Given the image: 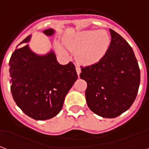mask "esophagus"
Returning a JSON list of instances; mask_svg holds the SVG:
<instances>
[{
  "instance_id": "1",
  "label": "esophagus",
  "mask_w": 149,
  "mask_h": 149,
  "mask_svg": "<svg viewBox=\"0 0 149 149\" xmlns=\"http://www.w3.org/2000/svg\"><path fill=\"white\" fill-rule=\"evenodd\" d=\"M76 71H77V74H78V75H79L81 73V68L78 65H76Z\"/></svg>"
}]
</instances>
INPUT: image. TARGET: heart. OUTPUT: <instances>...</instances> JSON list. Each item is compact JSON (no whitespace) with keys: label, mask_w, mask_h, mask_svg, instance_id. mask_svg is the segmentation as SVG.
Masks as SVG:
<instances>
[{"label":"heart","mask_w":149,"mask_h":149,"mask_svg":"<svg viewBox=\"0 0 149 149\" xmlns=\"http://www.w3.org/2000/svg\"><path fill=\"white\" fill-rule=\"evenodd\" d=\"M109 43L110 39L107 33L98 30L82 31L65 40L67 47L77 51V59L85 64H94L102 59L108 50ZM57 48L64 53L61 45L57 44Z\"/></svg>","instance_id":"1"}]
</instances>
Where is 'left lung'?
<instances>
[{
  "label": "left lung",
  "instance_id": "obj_1",
  "mask_svg": "<svg viewBox=\"0 0 149 149\" xmlns=\"http://www.w3.org/2000/svg\"><path fill=\"white\" fill-rule=\"evenodd\" d=\"M111 42L103 57L82 67L80 78L87 82L88 108L105 118H114L133 104L140 85V69L128 42L109 29Z\"/></svg>",
  "mask_w": 149,
  "mask_h": 149
}]
</instances>
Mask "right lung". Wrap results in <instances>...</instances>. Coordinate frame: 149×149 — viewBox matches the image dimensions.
I'll list each match as a JSON object with an SVG mask.
<instances>
[{"label":"right lung","mask_w":149,"mask_h":149,"mask_svg":"<svg viewBox=\"0 0 149 149\" xmlns=\"http://www.w3.org/2000/svg\"><path fill=\"white\" fill-rule=\"evenodd\" d=\"M51 36L55 30L42 31ZM32 35L19 43H27ZM11 91L16 104L27 116L36 120L53 118L61 110L67 93L78 78L72 62L62 65L50 49L37 54L29 44L16 48L9 61Z\"/></svg>","instance_id":"1"}]
</instances>
